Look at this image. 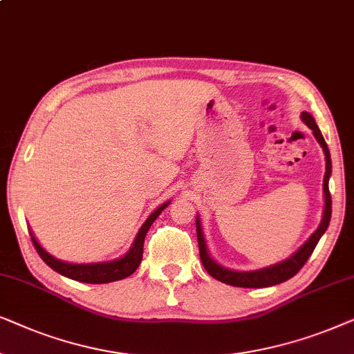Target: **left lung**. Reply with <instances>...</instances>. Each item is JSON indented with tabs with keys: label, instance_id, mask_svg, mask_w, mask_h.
<instances>
[{
	"label": "left lung",
	"instance_id": "obj_1",
	"mask_svg": "<svg viewBox=\"0 0 354 354\" xmlns=\"http://www.w3.org/2000/svg\"><path fill=\"white\" fill-rule=\"evenodd\" d=\"M301 120L308 128L313 129V134L320 147L324 150L325 155V174H324V210H322V220L317 226V230L310 234L308 241H306L303 246H301L298 251L291 254L288 259L285 261L273 263V266L257 268V270H233V268L223 267L221 263L215 261L214 257L210 256L209 248H207V241L204 236V230H202V221L201 216H196V228H197V241H199V252H201V261L204 263L205 270L210 273L214 279H216L221 283L232 285V286H239V288H266V286H273L283 283V281L290 280L291 277H295L296 273L301 270V267L308 262L310 254L317 246L319 239L324 236V233L327 232L328 223H330L332 216V197L330 191H328V180H330L332 174V158L330 152H328L327 144H325L324 136L320 133L319 126L315 124V120L313 115H309L308 111L301 113Z\"/></svg>",
	"mask_w": 354,
	"mask_h": 354
}]
</instances>
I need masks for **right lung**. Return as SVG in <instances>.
<instances>
[{
    "label": "right lung",
    "mask_w": 354,
    "mask_h": 354,
    "mask_svg": "<svg viewBox=\"0 0 354 354\" xmlns=\"http://www.w3.org/2000/svg\"><path fill=\"white\" fill-rule=\"evenodd\" d=\"M169 202L167 201L165 204L157 207L152 214L147 216V220L144 221L142 226L139 228L138 234H136L133 244H131L129 251L124 254V256L113 259V261H106V262H91V263H74V262H64L61 259H56L55 256L44 249V246L37 241L35 234L32 230L30 232V238L32 243L39 252V256L44 259L45 263L48 267L53 268L55 272L61 273V275L68 277L71 280L75 281H82V283H110V281H118L122 279H128L129 275L138 270V267L140 266V261H142V254H144V239L145 234H147L149 228L152 226L155 220L158 218V215L167 209L169 205Z\"/></svg>",
    "instance_id": "add662e5"
}]
</instances>
